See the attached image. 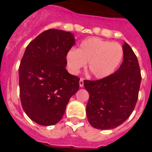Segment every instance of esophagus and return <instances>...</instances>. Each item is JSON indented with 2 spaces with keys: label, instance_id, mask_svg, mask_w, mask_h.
<instances>
[{
  "label": "esophagus",
  "instance_id": "34e87169",
  "mask_svg": "<svg viewBox=\"0 0 152 152\" xmlns=\"http://www.w3.org/2000/svg\"><path fill=\"white\" fill-rule=\"evenodd\" d=\"M79 85H80V88H82L84 86V79L80 78V80H79Z\"/></svg>",
  "mask_w": 152,
  "mask_h": 152
}]
</instances>
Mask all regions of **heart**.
<instances>
[{
  "instance_id": "1",
  "label": "heart",
  "mask_w": 152,
  "mask_h": 152,
  "mask_svg": "<svg viewBox=\"0 0 152 152\" xmlns=\"http://www.w3.org/2000/svg\"><path fill=\"white\" fill-rule=\"evenodd\" d=\"M123 49L118 42L97 37L83 40L77 49H70L66 61L70 72L77 74L88 62V71L93 77L103 79L116 72L123 60Z\"/></svg>"
}]
</instances>
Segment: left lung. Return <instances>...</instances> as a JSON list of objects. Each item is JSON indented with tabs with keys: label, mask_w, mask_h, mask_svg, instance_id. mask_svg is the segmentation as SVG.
<instances>
[{
	"label": "left lung",
	"mask_w": 152,
	"mask_h": 152,
	"mask_svg": "<svg viewBox=\"0 0 152 152\" xmlns=\"http://www.w3.org/2000/svg\"><path fill=\"white\" fill-rule=\"evenodd\" d=\"M123 61L110 76L84 80L89 94L86 113L90 124L97 129H111L123 124L133 111L140 88L141 72L137 57L125 42Z\"/></svg>",
	"instance_id": "obj_1"
}]
</instances>
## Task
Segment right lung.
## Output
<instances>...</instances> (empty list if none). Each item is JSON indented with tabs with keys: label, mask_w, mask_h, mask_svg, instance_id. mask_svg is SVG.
<instances>
[{
	"label": "right lung",
	"mask_w": 152,
	"mask_h": 152,
	"mask_svg": "<svg viewBox=\"0 0 152 152\" xmlns=\"http://www.w3.org/2000/svg\"><path fill=\"white\" fill-rule=\"evenodd\" d=\"M74 34L51 29L26 47L19 67L20 96L23 110L35 123L52 126L64 116L70 98L79 89V77L68 72L67 52Z\"/></svg>",
	"instance_id": "1"
}]
</instances>
